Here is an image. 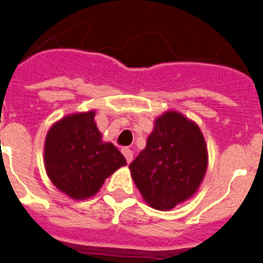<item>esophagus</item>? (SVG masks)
I'll use <instances>...</instances> for the list:
<instances>
[{"label": "esophagus", "mask_w": 263, "mask_h": 263, "mask_svg": "<svg viewBox=\"0 0 263 263\" xmlns=\"http://www.w3.org/2000/svg\"><path fill=\"white\" fill-rule=\"evenodd\" d=\"M121 152H123V155H124L125 159H127V163H131L132 158H134V152H132L129 148H127V147L121 149Z\"/></svg>", "instance_id": "1"}]
</instances>
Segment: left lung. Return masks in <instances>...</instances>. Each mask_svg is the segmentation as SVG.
I'll list each match as a JSON object with an SVG mask.
<instances>
[{"label": "left lung", "mask_w": 263, "mask_h": 263, "mask_svg": "<svg viewBox=\"0 0 263 263\" xmlns=\"http://www.w3.org/2000/svg\"><path fill=\"white\" fill-rule=\"evenodd\" d=\"M209 163L198 124L176 111L155 120L147 145L129 164L143 199L158 210H171L199 189Z\"/></svg>", "instance_id": "obj_1"}]
</instances>
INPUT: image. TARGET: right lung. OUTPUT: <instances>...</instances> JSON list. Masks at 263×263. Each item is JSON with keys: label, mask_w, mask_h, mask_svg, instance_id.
<instances>
[{"label": "right lung", "mask_w": 263, "mask_h": 263, "mask_svg": "<svg viewBox=\"0 0 263 263\" xmlns=\"http://www.w3.org/2000/svg\"><path fill=\"white\" fill-rule=\"evenodd\" d=\"M46 174L72 199H88L108 176L127 164L112 143L101 140L95 111L68 115L50 127L44 147Z\"/></svg>", "instance_id": "obj_1"}]
</instances>
